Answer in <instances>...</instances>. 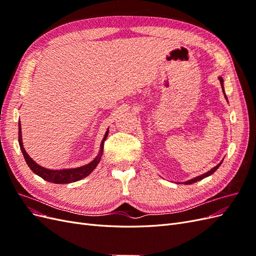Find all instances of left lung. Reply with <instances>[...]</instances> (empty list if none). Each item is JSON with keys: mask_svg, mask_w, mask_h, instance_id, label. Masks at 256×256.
Listing matches in <instances>:
<instances>
[{"mask_svg": "<svg viewBox=\"0 0 256 256\" xmlns=\"http://www.w3.org/2000/svg\"><path fill=\"white\" fill-rule=\"evenodd\" d=\"M219 81H220V83H221V88H222V92H223V94H224V97H226V99L228 100V97H226V92H224V86H223V78L222 76H219ZM223 161V160H222ZM222 161L220 162V164H216L214 168H212L210 171H208V172H206V173H204V174H202V175H200V176H196V177H194V178H192V180H187V182H184V184H193V182H198V180H202L203 178H205V177H208V176H210L212 174H214L216 170L219 168V166H221V164H222Z\"/></svg>", "mask_w": 256, "mask_h": 256, "instance_id": "obj_1", "label": "left lung"}]
</instances>
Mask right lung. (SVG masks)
<instances>
[{"label":"right lung","mask_w":256,"mask_h":256,"mask_svg":"<svg viewBox=\"0 0 256 256\" xmlns=\"http://www.w3.org/2000/svg\"><path fill=\"white\" fill-rule=\"evenodd\" d=\"M109 134V129L106 131L102 141V144H100V150L97 156L94 158V160H92L90 164L79 166V168H62V170H51V168H46L40 164H37L36 162L28 156V154L26 152L24 147H23V142H22V134H21V124L19 120V145H20V150L23 154V157L26 159V162L28 164V168L32 170L33 173L36 175L40 176L44 178V180H47L49 182L53 184H70L78 182L82 178L88 176L100 162V159H102V152H104V143L106 140V136Z\"/></svg>","instance_id":"right-lung-1"}]
</instances>
